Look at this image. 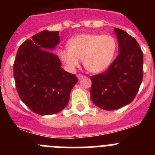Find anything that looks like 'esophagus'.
Masks as SVG:
<instances>
[{
    "mask_svg": "<svg viewBox=\"0 0 155 155\" xmlns=\"http://www.w3.org/2000/svg\"><path fill=\"white\" fill-rule=\"evenodd\" d=\"M77 77H78V78L79 79V80H80V79H81V78H84V75L83 74H78L77 75Z\"/></svg>",
    "mask_w": 155,
    "mask_h": 155,
    "instance_id": "1",
    "label": "esophagus"
}]
</instances>
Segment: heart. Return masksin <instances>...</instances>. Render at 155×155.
Instances as JSON below:
<instances>
[{"label":"heart","mask_w":155,"mask_h":155,"mask_svg":"<svg viewBox=\"0 0 155 155\" xmlns=\"http://www.w3.org/2000/svg\"><path fill=\"white\" fill-rule=\"evenodd\" d=\"M69 48L61 49L58 57L68 68L74 71L78 68L82 59L84 65L91 73H101L113 63L117 44L113 36L108 34L84 33L72 37Z\"/></svg>","instance_id":"heart-1"}]
</instances>
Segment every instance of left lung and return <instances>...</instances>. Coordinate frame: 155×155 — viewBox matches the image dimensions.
I'll return each mask as SVG.
<instances>
[{
	"mask_svg": "<svg viewBox=\"0 0 155 155\" xmlns=\"http://www.w3.org/2000/svg\"><path fill=\"white\" fill-rule=\"evenodd\" d=\"M119 55L104 73L90 77L91 99L98 107L116 110L132 102L143 79V52L127 31L115 28Z\"/></svg>",
	"mask_w": 155,
	"mask_h": 155,
	"instance_id": "8db88e82",
	"label": "left lung"
}]
</instances>
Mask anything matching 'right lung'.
<instances>
[{"label":"right lung","instance_id":"obj_1","mask_svg":"<svg viewBox=\"0 0 155 155\" xmlns=\"http://www.w3.org/2000/svg\"><path fill=\"white\" fill-rule=\"evenodd\" d=\"M60 43L59 31H42L19 46L14 63L18 95L32 112L42 116L58 113L68 104L78 78L61 68L51 52Z\"/></svg>","mask_w":155,"mask_h":155}]
</instances>
